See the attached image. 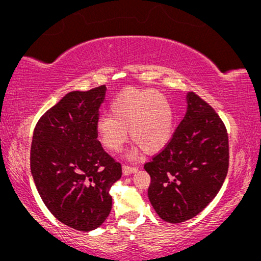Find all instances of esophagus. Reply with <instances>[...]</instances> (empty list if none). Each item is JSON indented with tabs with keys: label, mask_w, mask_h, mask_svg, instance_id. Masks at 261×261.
<instances>
[{
	"label": "esophagus",
	"mask_w": 261,
	"mask_h": 261,
	"mask_svg": "<svg viewBox=\"0 0 261 261\" xmlns=\"http://www.w3.org/2000/svg\"><path fill=\"white\" fill-rule=\"evenodd\" d=\"M122 171H123V174H124V176H128V174L137 172V171H138V167H135V166L123 165V166H122Z\"/></svg>",
	"instance_id": "esophagus-1"
}]
</instances>
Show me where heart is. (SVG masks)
Wrapping results in <instances>:
<instances>
[{
	"instance_id": "b5f03b06",
	"label": "heart",
	"mask_w": 261,
	"mask_h": 261,
	"mask_svg": "<svg viewBox=\"0 0 261 261\" xmlns=\"http://www.w3.org/2000/svg\"><path fill=\"white\" fill-rule=\"evenodd\" d=\"M110 115L98 117L96 123L102 145L117 152L132 140L145 152L162 149L170 140L173 127V114L169 101L159 91L128 89L110 106Z\"/></svg>"
}]
</instances>
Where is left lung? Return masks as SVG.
I'll return each instance as SVG.
<instances>
[{"mask_svg":"<svg viewBox=\"0 0 261 261\" xmlns=\"http://www.w3.org/2000/svg\"><path fill=\"white\" fill-rule=\"evenodd\" d=\"M172 138L144 165L151 177L148 198L159 217L180 223L215 198L227 177L229 142L226 126L195 92Z\"/></svg>","mask_w":261,"mask_h":261,"instance_id":"left-lung-1","label":"left lung"}]
</instances>
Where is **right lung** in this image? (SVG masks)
Segmentation results:
<instances>
[{
  "label": "right lung",
  "mask_w": 261,
  "mask_h": 261,
  "mask_svg": "<svg viewBox=\"0 0 261 261\" xmlns=\"http://www.w3.org/2000/svg\"><path fill=\"white\" fill-rule=\"evenodd\" d=\"M106 90L101 85L66 94L39 119L31 146V172L42 202L57 220L81 231L105 222L110 188L122 174L97 140Z\"/></svg>",
  "instance_id": "obj_1"
}]
</instances>
